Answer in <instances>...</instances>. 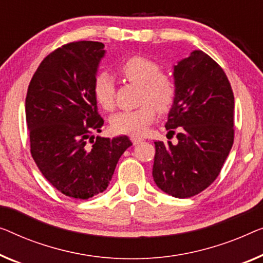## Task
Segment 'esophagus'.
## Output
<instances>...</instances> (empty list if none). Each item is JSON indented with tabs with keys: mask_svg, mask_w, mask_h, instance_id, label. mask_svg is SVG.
I'll use <instances>...</instances> for the list:
<instances>
[{
	"mask_svg": "<svg viewBox=\"0 0 263 263\" xmlns=\"http://www.w3.org/2000/svg\"><path fill=\"white\" fill-rule=\"evenodd\" d=\"M131 140H132V143H133V144L137 145V144L142 143L143 140H144V138H142V137H135V136H131Z\"/></svg>",
	"mask_w": 263,
	"mask_h": 263,
	"instance_id": "1",
	"label": "esophagus"
}]
</instances>
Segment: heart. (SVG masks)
I'll list each match as a JSON object with an SVG mask.
<instances>
[{"label": "heart", "mask_w": 263, "mask_h": 263, "mask_svg": "<svg viewBox=\"0 0 263 263\" xmlns=\"http://www.w3.org/2000/svg\"><path fill=\"white\" fill-rule=\"evenodd\" d=\"M123 76L140 85L138 108L121 111L111 117L109 124L116 133L142 137L154 123L157 109L166 112L174 106L177 98V82L170 76L162 73L158 62L143 55H133L119 66ZM93 96L100 107L111 111L116 106L115 82L107 73L98 74L93 82Z\"/></svg>", "instance_id": "heart-1"}]
</instances>
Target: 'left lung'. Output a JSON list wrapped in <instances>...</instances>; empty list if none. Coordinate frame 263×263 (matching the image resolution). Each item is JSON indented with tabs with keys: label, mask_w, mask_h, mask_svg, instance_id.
I'll return each instance as SVG.
<instances>
[{
	"label": "left lung",
	"mask_w": 263,
	"mask_h": 263,
	"mask_svg": "<svg viewBox=\"0 0 263 263\" xmlns=\"http://www.w3.org/2000/svg\"><path fill=\"white\" fill-rule=\"evenodd\" d=\"M178 93L165 128L177 144L155 142L157 186L187 198L211 185L234 143V93L224 70L202 50L174 68Z\"/></svg>",
	"instance_id": "1"
}]
</instances>
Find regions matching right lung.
<instances>
[{"instance_id":"add662e5","label":"right lung","mask_w":263,"mask_h":263,"mask_svg":"<svg viewBox=\"0 0 263 263\" xmlns=\"http://www.w3.org/2000/svg\"><path fill=\"white\" fill-rule=\"evenodd\" d=\"M104 54L101 42L61 46L41 61L27 91L31 157L58 191L77 199L106 190L119 158L132 145L127 136H93L104 125L93 96Z\"/></svg>"}]
</instances>
